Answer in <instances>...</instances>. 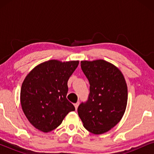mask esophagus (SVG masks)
<instances>
[{"label": "esophagus", "mask_w": 154, "mask_h": 154, "mask_svg": "<svg viewBox=\"0 0 154 154\" xmlns=\"http://www.w3.org/2000/svg\"><path fill=\"white\" fill-rule=\"evenodd\" d=\"M79 102H77L76 103H75L74 106H75V109H78V106H79Z\"/></svg>", "instance_id": "34e87169"}]
</instances>
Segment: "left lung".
I'll use <instances>...</instances> for the list:
<instances>
[{"label":"left lung","instance_id":"1","mask_svg":"<svg viewBox=\"0 0 154 154\" xmlns=\"http://www.w3.org/2000/svg\"><path fill=\"white\" fill-rule=\"evenodd\" d=\"M90 83L87 101L78 107L84 128L93 134H103L114 127L123 117L128 102V88L121 71L100 60L81 62Z\"/></svg>","mask_w":154,"mask_h":154}]
</instances>
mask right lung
<instances>
[{
  "label": "right lung",
  "mask_w": 154,
  "mask_h": 154,
  "mask_svg": "<svg viewBox=\"0 0 154 154\" xmlns=\"http://www.w3.org/2000/svg\"><path fill=\"white\" fill-rule=\"evenodd\" d=\"M79 63L50 60L35 67L25 78L21 88V104L35 128L44 132L53 130L70 111H75L66 99L67 82Z\"/></svg>",
  "instance_id": "right-lung-1"
}]
</instances>
